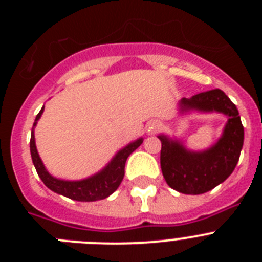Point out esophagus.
<instances>
[{
  "mask_svg": "<svg viewBox=\"0 0 262 262\" xmlns=\"http://www.w3.org/2000/svg\"><path fill=\"white\" fill-rule=\"evenodd\" d=\"M157 127H159V123H156V122H155V123H152L151 126L148 127V133H154V131L157 128Z\"/></svg>",
  "mask_w": 262,
  "mask_h": 262,
  "instance_id": "esophagus-1",
  "label": "esophagus"
}]
</instances>
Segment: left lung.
Instances as JSON below:
<instances>
[{
  "label": "left lung",
  "instance_id": "obj_1",
  "mask_svg": "<svg viewBox=\"0 0 262 262\" xmlns=\"http://www.w3.org/2000/svg\"><path fill=\"white\" fill-rule=\"evenodd\" d=\"M180 111H216L228 118L219 140L205 151H189L180 140L159 135L160 164L166 184L180 193L203 194L226 181L233 172L244 143V127L235 103L221 89L182 98Z\"/></svg>",
  "mask_w": 262,
  "mask_h": 262
}]
</instances>
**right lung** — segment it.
<instances>
[{
	"label": "right lung",
	"instance_id": "1",
	"mask_svg": "<svg viewBox=\"0 0 262 262\" xmlns=\"http://www.w3.org/2000/svg\"><path fill=\"white\" fill-rule=\"evenodd\" d=\"M43 110H45V106L36 115L34 127L36 126L39 118L43 114ZM34 127L31 129L30 152H31L32 163L38 172V176L48 189L57 194H61L67 198H71V200L80 201V202H93V201L105 200L114 193L124 177V165H126L127 157L143 143V138H139L138 140L122 148L101 172L96 173L92 177L84 178L80 181H66V180H60V178L51 176L46 169L45 164L39 157L38 149H36Z\"/></svg>",
	"mask_w": 262,
	"mask_h": 262
}]
</instances>
